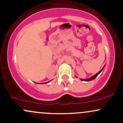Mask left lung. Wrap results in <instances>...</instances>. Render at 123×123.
<instances>
[{"mask_svg":"<svg viewBox=\"0 0 123 123\" xmlns=\"http://www.w3.org/2000/svg\"><path fill=\"white\" fill-rule=\"evenodd\" d=\"M104 68H103L102 69H101V70H100V71L99 72L97 73V74H95V75H94V76H92V77H90V78H89V79H81V80H83V81H91V80H92L95 79L96 78V77H97V76H98V74H99V73L101 72V71H102V70H103V69H104Z\"/></svg>","mask_w":123,"mask_h":123,"instance_id":"obj_1","label":"left lung"}]
</instances>
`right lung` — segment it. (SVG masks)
I'll use <instances>...</instances> for the list:
<instances>
[{
  "mask_svg": "<svg viewBox=\"0 0 123 123\" xmlns=\"http://www.w3.org/2000/svg\"><path fill=\"white\" fill-rule=\"evenodd\" d=\"M37 84H39V83H37ZM40 84H42V83H40Z\"/></svg>",
  "mask_w": 123,
  "mask_h": 123,
  "instance_id": "add662e5",
  "label": "right lung"
}]
</instances>
